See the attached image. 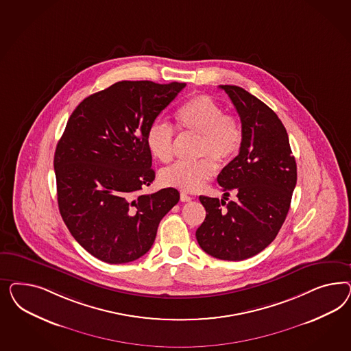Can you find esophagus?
Returning a JSON list of instances; mask_svg holds the SVG:
<instances>
[{
    "label": "esophagus",
    "instance_id": "34e87169",
    "mask_svg": "<svg viewBox=\"0 0 351 351\" xmlns=\"http://www.w3.org/2000/svg\"><path fill=\"white\" fill-rule=\"evenodd\" d=\"M180 199L181 202H191V195H188L186 193H184V191H182L180 194Z\"/></svg>",
    "mask_w": 351,
    "mask_h": 351
}]
</instances>
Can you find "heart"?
I'll list each match as a JSON object with an SVG mask.
<instances>
[{"mask_svg":"<svg viewBox=\"0 0 351 351\" xmlns=\"http://www.w3.org/2000/svg\"><path fill=\"white\" fill-rule=\"evenodd\" d=\"M181 130L199 136L198 157L210 156L219 163H226L239 152L243 143V128L239 118L225 113L223 106L208 95L193 96L176 112ZM145 143L150 154L160 162H170L173 156V130L169 123L156 119L149 125ZM216 172L210 158L195 162L179 160L160 172L163 184L181 191H197Z\"/></svg>","mask_w":351,"mask_h":351,"instance_id":"obj_1","label":"heart"}]
</instances>
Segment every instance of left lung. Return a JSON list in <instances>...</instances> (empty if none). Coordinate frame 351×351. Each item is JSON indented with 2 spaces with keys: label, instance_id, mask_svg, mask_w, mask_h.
I'll use <instances>...</instances> for the list:
<instances>
[{
  "label": "left lung",
  "instance_id": "8db88e82",
  "mask_svg": "<svg viewBox=\"0 0 351 351\" xmlns=\"http://www.w3.org/2000/svg\"><path fill=\"white\" fill-rule=\"evenodd\" d=\"M220 88L239 114L243 143L217 176L223 199L199 197L207 213L195 237L206 254L241 261L276 239L291 206L298 167L286 128L276 113L242 87ZM230 190L237 193L235 203L226 202Z\"/></svg>",
  "mask_w": 351,
  "mask_h": 351
}]
</instances>
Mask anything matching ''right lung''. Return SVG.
I'll return each mask as SVG.
<instances>
[{"mask_svg": "<svg viewBox=\"0 0 351 351\" xmlns=\"http://www.w3.org/2000/svg\"><path fill=\"white\" fill-rule=\"evenodd\" d=\"M185 86L121 81L87 96L68 119L53 156L59 211L75 241L104 263L145 255L180 199L173 188L140 191L156 178L149 125Z\"/></svg>", "mask_w": 351, "mask_h": 351, "instance_id": "right-lung-1", "label": "right lung"}]
</instances>
